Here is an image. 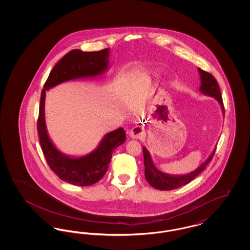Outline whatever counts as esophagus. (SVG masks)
Masks as SVG:
<instances>
[{
	"label": "esophagus",
	"instance_id": "1",
	"mask_svg": "<svg viewBox=\"0 0 250 250\" xmlns=\"http://www.w3.org/2000/svg\"><path fill=\"white\" fill-rule=\"evenodd\" d=\"M129 135H130L131 138H133V139H143L144 135H145V131H144L143 126L136 125L131 129Z\"/></svg>",
	"mask_w": 250,
	"mask_h": 250
}]
</instances>
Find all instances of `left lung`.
<instances>
[{"label":"left lung","mask_w":250,"mask_h":250,"mask_svg":"<svg viewBox=\"0 0 250 250\" xmlns=\"http://www.w3.org/2000/svg\"><path fill=\"white\" fill-rule=\"evenodd\" d=\"M199 72L201 74V79H202V85H201L200 91L204 95H210V96L214 97L219 102L223 111L225 112L220 89H219V86H218L215 78L211 73L204 71L201 68H199ZM143 157H144V167H145V178L153 188H155L156 189H159V190H171V189L178 188L182 186H185V185L190 183L193 179L196 178L202 170L205 169L206 166L212 160L214 152H215V150H214L213 154L210 155V157L195 171L191 172L189 174H187V175L172 176V175H167V174L159 171L153 164V161L151 159V156H150L149 152L147 151V149L145 147H143Z\"/></svg>","instance_id":"left-lung-1"}]
</instances>
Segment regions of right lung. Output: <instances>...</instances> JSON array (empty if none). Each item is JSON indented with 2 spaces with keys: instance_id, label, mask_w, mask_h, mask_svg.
Here are the masks:
<instances>
[{
  "instance_id": "add662e5",
  "label": "right lung",
  "mask_w": 250,
  "mask_h": 250,
  "mask_svg": "<svg viewBox=\"0 0 250 250\" xmlns=\"http://www.w3.org/2000/svg\"><path fill=\"white\" fill-rule=\"evenodd\" d=\"M107 57L108 48L92 52L72 49L52 68L41 93L37 131L43 155L51 170L61 180L75 186L94 185L105 175L113 151L125 142V131L120 127L108 133L95 151L83 157L71 158L61 154L50 142L46 130V91L63 82L102 74L107 69Z\"/></svg>"
}]
</instances>
